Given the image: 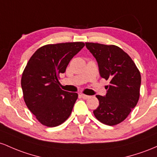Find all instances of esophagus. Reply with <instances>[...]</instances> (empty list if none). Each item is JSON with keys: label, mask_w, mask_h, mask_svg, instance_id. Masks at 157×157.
<instances>
[{"label": "esophagus", "mask_w": 157, "mask_h": 157, "mask_svg": "<svg viewBox=\"0 0 157 157\" xmlns=\"http://www.w3.org/2000/svg\"><path fill=\"white\" fill-rule=\"evenodd\" d=\"M80 96L82 98H84V99H87V98H89L90 97V96H87V95H84V94H81Z\"/></svg>", "instance_id": "34e87169"}]
</instances>
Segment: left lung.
I'll return each mask as SVG.
<instances>
[{
	"instance_id": "obj_1",
	"label": "left lung",
	"mask_w": 157,
	"mask_h": 157,
	"mask_svg": "<svg viewBox=\"0 0 157 157\" xmlns=\"http://www.w3.org/2000/svg\"><path fill=\"white\" fill-rule=\"evenodd\" d=\"M98 63L101 78L108 80L105 96L96 95L99 105L93 113L107 125H116L128 117L140 98L141 75L135 63L115 45L85 43Z\"/></svg>"
}]
</instances>
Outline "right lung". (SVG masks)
Listing matches in <instances>:
<instances>
[{
    "label": "right lung",
    "mask_w": 157,
    "mask_h": 157,
    "mask_svg": "<svg viewBox=\"0 0 157 157\" xmlns=\"http://www.w3.org/2000/svg\"><path fill=\"white\" fill-rule=\"evenodd\" d=\"M84 47L83 42L47 44L38 49L28 61L21 78L24 99L44 125H60L71 114L78 94L61 90L59 77Z\"/></svg>",
    "instance_id": "add662e5"
}]
</instances>
